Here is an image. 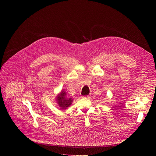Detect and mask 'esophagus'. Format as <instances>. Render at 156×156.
I'll return each instance as SVG.
<instances>
[{
	"label": "esophagus",
	"mask_w": 156,
	"mask_h": 156,
	"mask_svg": "<svg viewBox=\"0 0 156 156\" xmlns=\"http://www.w3.org/2000/svg\"><path fill=\"white\" fill-rule=\"evenodd\" d=\"M83 97H85V98H89V95H86V96H84Z\"/></svg>",
	"instance_id": "obj_1"
}]
</instances>
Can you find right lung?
I'll return each mask as SVG.
<instances>
[{
  "label": "right lung",
  "mask_w": 156,
  "mask_h": 156,
  "mask_svg": "<svg viewBox=\"0 0 156 156\" xmlns=\"http://www.w3.org/2000/svg\"><path fill=\"white\" fill-rule=\"evenodd\" d=\"M56 102L61 110H66L72 104L73 100L71 97H68L64 89L62 90L56 97Z\"/></svg>",
  "instance_id": "add662e5"
}]
</instances>
